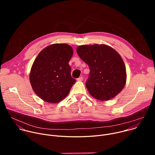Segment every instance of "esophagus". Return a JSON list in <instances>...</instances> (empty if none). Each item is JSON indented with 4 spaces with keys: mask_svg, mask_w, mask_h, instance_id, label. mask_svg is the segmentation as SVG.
<instances>
[{
    "mask_svg": "<svg viewBox=\"0 0 155 155\" xmlns=\"http://www.w3.org/2000/svg\"><path fill=\"white\" fill-rule=\"evenodd\" d=\"M83 80V77H80L78 78H77V80H78V81H82Z\"/></svg>",
    "mask_w": 155,
    "mask_h": 155,
    "instance_id": "1",
    "label": "esophagus"
}]
</instances>
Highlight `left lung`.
Instances as JSON below:
<instances>
[{
    "instance_id": "1",
    "label": "left lung",
    "mask_w": 155,
    "mask_h": 155,
    "mask_svg": "<svg viewBox=\"0 0 155 155\" xmlns=\"http://www.w3.org/2000/svg\"><path fill=\"white\" fill-rule=\"evenodd\" d=\"M90 69L86 86L94 98L107 101L117 96L126 80V68L120 55L105 45H81L77 48Z\"/></svg>"
}]
</instances>
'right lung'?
<instances>
[{
  "instance_id": "add662e5",
  "label": "right lung",
  "mask_w": 155,
  "mask_h": 155,
  "mask_svg": "<svg viewBox=\"0 0 155 155\" xmlns=\"http://www.w3.org/2000/svg\"><path fill=\"white\" fill-rule=\"evenodd\" d=\"M72 55V48L63 43L53 44L38 54L31 70L30 82L41 99L57 103L68 95L76 81L69 64Z\"/></svg>"
}]
</instances>
